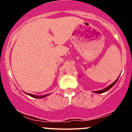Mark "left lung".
I'll return each instance as SVG.
<instances>
[{
  "label": "left lung",
  "mask_w": 132,
  "mask_h": 132,
  "mask_svg": "<svg viewBox=\"0 0 132 132\" xmlns=\"http://www.w3.org/2000/svg\"><path fill=\"white\" fill-rule=\"evenodd\" d=\"M119 77H120V76H119ZM119 77H118V79H116V80H115V81H114V82H113V83H112L111 85H110L109 86H108V87H106V88H104V89H102V90H96V91H93V93H97V94H101V93H105V92L108 91V90L110 89V88H111L113 86H114V85H115V84H116V82H117L118 79Z\"/></svg>",
  "instance_id": "1"
}]
</instances>
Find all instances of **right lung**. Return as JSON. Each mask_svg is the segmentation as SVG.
Here are the masks:
<instances>
[{"instance_id":"right-lung-1","label":"right lung","mask_w":132,"mask_h":132,"mask_svg":"<svg viewBox=\"0 0 132 132\" xmlns=\"http://www.w3.org/2000/svg\"><path fill=\"white\" fill-rule=\"evenodd\" d=\"M28 95H29V96H31V97L33 98H44V97H46L47 96H48V95H50V94H45V95H42V96H38V95H34V94H29V93H26Z\"/></svg>"}]
</instances>
